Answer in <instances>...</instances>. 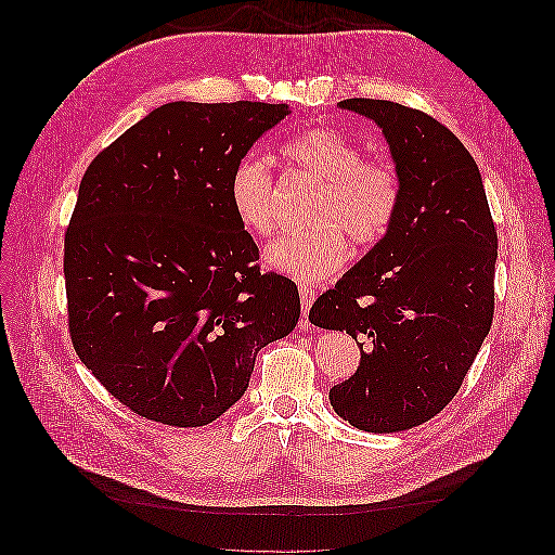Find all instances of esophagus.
Masks as SVG:
<instances>
[{"label": "esophagus", "instance_id": "obj_1", "mask_svg": "<svg viewBox=\"0 0 555 555\" xmlns=\"http://www.w3.org/2000/svg\"><path fill=\"white\" fill-rule=\"evenodd\" d=\"M313 305V292L309 286H300V307H302V325L300 327H309V309Z\"/></svg>", "mask_w": 555, "mask_h": 555}]
</instances>
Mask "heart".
Listing matches in <instances>:
<instances>
[{
  "label": "heart",
  "instance_id": "obj_1",
  "mask_svg": "<svg viewBox=\"0 0 555 555\" xmlns=\"http://www.w3.org/2000/svg\"><path fill=\"white\" fill-rule=\"evenodd\" d=\"M288 171L321 182L305 232L278 240L267 248V263L298 282L311 284L334 275L350 255L346 234L359 246L382 242L400 209L398 171L384 160L361 157V149L334 128H305L282 151ZM228 201L240 225L267 240L280 225L275 180L269 165L246 155L232 167Z\"/></svg>",
  "mask_w": 555,
  "mask_h": 555
}]
</instances>
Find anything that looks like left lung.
I'll return each instance as SVG.
<instances>
[{"instance_id":"8db88e82","label":"left lung","mask_w":555,"mask_h":555,"mask_svg":"<svg viewBox=\"0 0 555 555\" xmlns=\"http://www.w3.org/2000/svg\"><path fill=\"white\" fill-rule=\"evenodd\" d=\"M338 108L373 119L402 198L392 228L313 302L309 321L361 343L357 373L330 390L352 427L422 425L459 392L494 313L496 230L477 163L434 117L382 99Z\"/></svg>"}]
</instances>
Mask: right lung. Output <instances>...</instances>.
<instances>
[{"label": "right lung", "mask_w": 555, "mask_h": 555, "mask_svg": "<svg viewBox=\"0 0 555 555\" xmlns=\"http://www.w3.org/2000/svg\"><path fill=\"white\" fill-rule=\"evenodd\" d=\"M288 113L165 103L81 180L63 267L72 346L146 420L209 425L246 392L257 352L300 319L298 286L259 271L228 201L232 167Z\"/></svg>", "instance_id": "right-lung-1"}]
</instances>
